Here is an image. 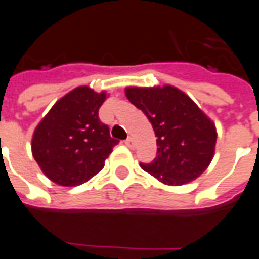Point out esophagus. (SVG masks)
I'll use <instances>...</instances> for the list:
<instances>
[{"label": "esophagus", "mask_w": 259, "mask_h": 259, "mask_svg": "<svg viewBox=\"0 0 259 259\" xmlns=\"http://www.w3.org/2000/svg\"><path fill=\"white\" fill-rule=\"evenodd\" d=\"M125 146L127 147H130V148H132V147H134V139H132V138H128V139H125Z\"/></svg>", "instance_id": "1"}]
</instances>
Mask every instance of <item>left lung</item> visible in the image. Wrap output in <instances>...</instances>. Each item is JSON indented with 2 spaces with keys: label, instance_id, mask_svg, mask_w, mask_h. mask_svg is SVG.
Instances as JSON below:
<instances>
[{
  "label": "left lung",
  "instance_id": "8db88e82",
  "mask_svg": "<svg viewBox=\"0 0 259 259\" xmlns=\"http://www.w3.org/2000/svg\"><path fill=\"white\" fill-rule=\"evenodd\" d=\"M125 96L152 124L158 155L144 171L168 186L194 181L214 156L217 130L211 119L181 90L172 85L128 87Z\"/></svg>",
  "mask_w": 259,
  "mask_h": 259
}]
</instances>
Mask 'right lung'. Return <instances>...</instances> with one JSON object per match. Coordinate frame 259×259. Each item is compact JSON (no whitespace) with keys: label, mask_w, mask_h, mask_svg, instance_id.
Wrapping results in <instances>:
<instances>
[{"label":"right lung","mask_w":259,"mask_h":259,"mask_svg":"<svg viewBox=\"0 0 259 259\" xmlns=\"http://www.w3.org/2000/svg\"><path fill=\"white\" fill-rule=\"evenodd\" d=\"M107 94L77 87L56 101L34 130L32 154L41 171L60 186H78L100 172L119 140L99 119Z\"/></svg>","instance_id":"right-lung-1"}]
</instances>
